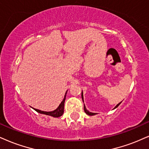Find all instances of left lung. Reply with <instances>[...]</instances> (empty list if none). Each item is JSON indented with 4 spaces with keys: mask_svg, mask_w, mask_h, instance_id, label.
Wrapping results in <instances>:
<instances>
[{
    "mask_svg": "<svg viewBox=\"0 0 149 149\" xmlns=\"http://www.w3.org/2000/svg\"><path fill=\"white\" fill-rule=\"evenodd\" d=\"M81 98H82V100H83V102H84V96H83V92H82L81 93ZM121 104V102L120 103H119L118 104H117V105L115 106V108H114V109H115V108H117L119 106V104ZM84 111H85V113L87 114V115H96L97 113H91V112H89L88 111L87 109H86V106H85V105H84Z\"/></svg>",
    "mask_w": 149,
    "mask_h": 149,
    "instance_id": "8db88e82",
    "label": "left lung"
}]
</instances>
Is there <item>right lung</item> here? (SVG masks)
<instances>
[{
  "instance_id": "right-lung-1",
  "label": "right lung",
  "mask_w": 149,
  "mask_h": 149,
  "mask_svg": "<svg viewBox=\"0 0 149 149\" xmlns=\"http://www.w3.org/2000/svg\"><path fill=\"white\" fill-rule=\"evenodd\" d=\"M66 93H67V92L65 93V96H64V98H63V101H62L61 103V104H59V106H58V108H56V110H54V111H50V112H46V111H40V110L36 109V108H32L34 110H35L36 112H38V113H39L41 114H44V115H49V116H52V117H61L62 115H63V112H64V103H65V100Z\"/></svg>"
}]
</instances>
